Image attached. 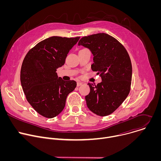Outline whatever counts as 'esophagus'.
I'll use <instances>...</instances> for the list:
<instances>
[{"label":"esophagus","mask_w":161,"mask_h":161,"mask_svg":"<svg viewBox=\"0 0 161 161\" xmlns=\"http://www.w3.org/2000/svg\"><path fill=\"white\" fill-rule=\"evenodd\" d=\"M81 85H82V83H81V82H80V81H78V82H77V86H81Z\"/></svg>","instance_id":"1"}]
</instances>
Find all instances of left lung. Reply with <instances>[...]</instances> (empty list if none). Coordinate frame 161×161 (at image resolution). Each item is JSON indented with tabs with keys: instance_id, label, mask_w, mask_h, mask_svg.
<instances>
[{
	"instance_id": "left-lung-1",
	"label": "left lung",
	"mask_w": 161,
	"mask_h": 161,
	"mask_svg": "<svg viewBox=\"0 0 161 161\" xmlns=\"http://www.w3.org/2000/svg\"><path fill=\"white\" fill-rule=\"evenodd\" d=\"M78 45L88 48L94 55L92 70L100 75L102 82L88 83L85 96L87 107L97 115L105 117L115 111L128 96L132 80V64L125 47L117 39L98 33L83 37Z\"/></svg>"
}]
</instances>
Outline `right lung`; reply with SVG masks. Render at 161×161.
<instances>
[{
    "label": "right lung",
    "mask_w": 161,
    "mask_h": 161,
    "mask_svg": "<svg viewBox=\"0 0 161 161\" xmlns=\"http://www.w3.org/2000/svg\"><path fill=\"white\" fill-rule=\"evenodd\" d=\"M80 37L53 36L31 48L23 61L20 81L26 99L44 117L52 119L64 109L66 98L76 87L74 80L64 81L57 69Z\"/></svg>",
    "instance_id": "add662e5"
}]
</instances>
